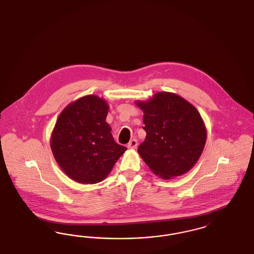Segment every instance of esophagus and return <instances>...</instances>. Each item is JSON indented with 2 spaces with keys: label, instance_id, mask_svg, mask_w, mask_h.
Instances as JSON below:
<instances>
[{
  "label": "esophagus",
  "instance_id": "obj_1",
  "mask_svg": "<svg viewBox=\"0 0 254 254\" xmlns=\"http://www.w3.org/2000/svg\"><path fill=\"white\" fill-rule=\"evenodd\" d=\"M137 145H138L137 140H136V139H132V140L127 144V147H128V148H136Z\"/></svg>",
  "mask_w": 254,
  "mask_h": 254
}]
</instances>
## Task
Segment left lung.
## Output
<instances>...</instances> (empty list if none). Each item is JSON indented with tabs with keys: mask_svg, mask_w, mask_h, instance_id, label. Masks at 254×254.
<instances>
[{
	"mask_svg": "<svg viewBox=\"0 0 254 254\" xmlns=\"http://www.w3.org/2000/svg\"><path fill=\"white\" fill-rule=\"evenodd\" d=\"M136 105L143 110L145 141L138 153L151 171L171 179L190 170L201 156L205 141V124L193 106L181 96L158 92Z\"/></svg>",
	"mask_w": 254,
	"mask_h": 254,
	"instance_id": "obj_1",
	"label": "left lung"
}]
</instances>
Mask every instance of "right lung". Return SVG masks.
<instances>
[{"mask_svg": "<svg viewBox=\"0 0 254 254\" xmlns=\"http://www.w3.org/2000/svg\"><path fill=\"white\" fill-rule=\"evenodd\" d=\"M108 112V103L96 95L82 97L61 112L50 146L61 169L73 181H103L127 150L114 141L106 122Z\"/></svg>", "mask_w": 254, "mask_h": 254, "instance_id": "right-lung-1", "label": "right lung"}]
</instances>
